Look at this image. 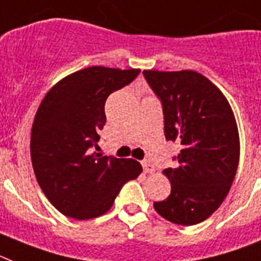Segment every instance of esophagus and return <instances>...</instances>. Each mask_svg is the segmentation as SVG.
<instances>
[{
	"label": "esophagus",
	"instance_id": "esophagus-1",
	"mask_svg": "<svg viewBox=\"0 0 261 261\" xmlns=\"http://www.w3.org/2000/svg\"><path fill=\"white\" fill-rule=\"evenodd\" d=\"M142 166H143L144 172H148V174H152V172L155 171L154 164L151 163L150 161H143V162H142Z\"/></svg>",
	"mask_w": 261,
	"mask_h": 261
}]
</instances>
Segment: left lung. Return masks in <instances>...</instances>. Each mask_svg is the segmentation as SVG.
<instances>
[{"mask_svg": "<svg viewBox=\"0 0 261 261\" xmlns=\"http://www.w3.org/2000/svg\"><path fill=\"white\" fill-rule=\"evenodd\" d=\"M143 75L163 106L166 139L181 144L178 166L163 171L171 194L154 208L175 224H198L219 208L235 179L240 142L233 111L194 70H144Z\"/></svg>", "mask_w": 261, "mask_h": 261, "instance_id": "left-lung-1", "label": "left lung"}]
</instances>
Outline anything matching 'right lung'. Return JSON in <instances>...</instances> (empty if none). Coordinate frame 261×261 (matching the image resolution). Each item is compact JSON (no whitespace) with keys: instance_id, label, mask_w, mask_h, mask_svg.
Listing matches in <instances>:
<instances>
[{"instance_id":"add662e5","label":"right lung","mask_w":261,"mask_h":261,"mask_svg":"<svg viewBox=\"0 0 261 261\" xmlns=\"http://www.w3.org/2000/svg\"><path fill=\"white\" fill-rule=\"evenodd\" d=\"M139 73L87 67L56 83L39 105L30 139L33 168L46 198L65 216L86 220L103 215L124 183L142 172L134 159L93 152L106 123L107 97Z\"/></svg>"}]
</instances>
